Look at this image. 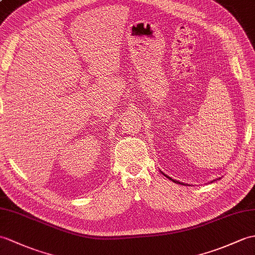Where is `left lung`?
I'll list each match as a JSON object with an SVG mask.
<instances>
[{"instance_id":"8db88e82","label":"left lung","mask_w":255,"mask_h":255,"mask_svg":"<svg viewBox=\"0 0 255 255\" xmlns=\"http://www.w3.org/2000/svg\"><path fill=\"white\" fill-rule=\"evenodd\" d=\"M163 174H164V173H163ZM164 176H166V175H165V174H164ZM166 177H167V178H168V179H170L171 181H174V182H177V183H180V185H183V183H181V182H179V181H177V180H174L173 178H170V177H168V176H166Z\"/></svg>"}]
</instances>
